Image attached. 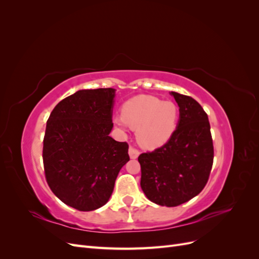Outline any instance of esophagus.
Here are the masks:
<instances>
[{
  "label": "esophagus",
  "instance_id": "obj_1",
  "mask_svg": "<svg viewBox=\"0 0 259 259\" xmlns=\"http://www.w3.org/2000/svg\"><path fill=\"white\" fill-rule=\"evenodd\" d=\"M128 154L131 156V159H137L138 155H139V150L138 149H136L135 147H130L128 149Z\"/></svg>",
  "mask_w": 259,
  "mask_h": 259
}]
</instances>
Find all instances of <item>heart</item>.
<instances>
[{
    "label": "heart",
    "instance_id": "obj_1",
    "mask_svg": "<svg viewBox=\"0 0 259 259\" xmlns=\"http://www.w3.org/2000/svg\"><path fill=\"white\" fill-rule=\"evenodd\" d=\"M122 117L114 123L135 130L140 146L154 149L167 143L177 127L179 109L170 100L140 95L127 100L122 107Z\"/></svg>",
    "mask_w": 259,
    "mask_h": 259
}]
</instances>
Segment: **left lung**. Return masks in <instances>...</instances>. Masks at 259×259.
<instances>
[{
    "mask_svg": "<svg viewBox=\"0 0 259 259\" xmlns=\"http://www.w3.org/2000/svg\"><path fill=\"white\" fill-rule=\"evenodd\" d=\"M179 107V123L166 144L138 156L140 186L161 206H178L205 187L214 160L206 112L190 96L170 93Z\"/></svg>",
    "mask_w": 259,
    "mask_h": 259,
    "instance_id": "left-lung-1",
    "label": "left lung"
}]
</instances>
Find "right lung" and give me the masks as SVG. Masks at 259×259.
<instances>
[{
	"instance_id": "right-lung-1",
	"label": "right lung",
	"mask_w": 259,
	"mask_h": 259,
	"mask_svg": "<svg viewBox=\"0 0 259 259\" xmlns=\"http://www.w3.org/2000/svg\"><path fill=\"white\" fill-rule=\"evenodd\" d=\"M114 89L77 91L52 111L43 139L46 182L56 197L77 210L105 205L117 174L130 160L127 143L109 136Z\"/></svg>"
}]
</instances>
